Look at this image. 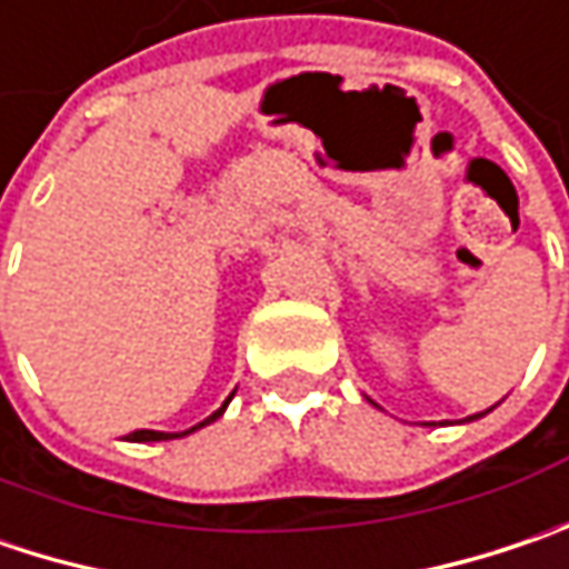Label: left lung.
<instances>
[{
	"label": "left lung",
	"instance_id": "1",
	"mask_svg": "<svg viewBox=\"0 0 569 569\" xmlns=\"http://www.w3.org/2000/svg\"><path fill=\"white\" fill-rule=\"evenodd\" d=\"M470 418H480V416H470Z\"/></svg>",
	"mask_w": 569,
	"mask_h": 569
}]
</instances>
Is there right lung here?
Segmentation results:
<instances>
[{
    "label": "right lung",
    "mask_w": 569,
    "mask_h": 569,
    "mask_svg": "<svg viewBox=\"0 0 569 569\" xmlns=\"http://www.w3.org/2000/svg\"><path fill=\"white\" fill-rule=\"evenodd\" d=\"M224 406H228V399H224ZM224 406H221L218 412H212L206 421H199L196 428H202V425L216 421V418L224 412ZM196 428H189V431H196ZM189 431H180V435H167V431H131V438H134V441H170V438H183V435H189Z\"/></svg>",
    "instance_id": "obj_1"
}]
</instances>
